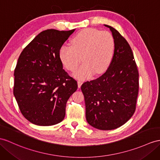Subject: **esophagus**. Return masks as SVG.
<instances>
[{
  "instance_id": "esophagus-1",
  "label": "esophagus",
  "mask_w": 160,
  "mask_h": 160,
  "mask_svg": "<svg viewBox=\"0 0 160 160\" xmlns=\"http://www.w3.org/2000/svg\"><path fill=\"white\" fill-rule=\"evenodd\" d=\"M77 84H78V88H80L81 86V85L83 84V82L81 81H77Z\"/></svg>"
}]
</instances>
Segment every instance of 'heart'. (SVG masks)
Returning a JSON list of instances; mask_svg holds the SVG:
<instances>
[{"mask_svg":"<svg viewBox=\"0 0 160 160\" xmlns=\"http://www.w3.org/2000/svg\"><path fill=\"white\" fill-rule=\"evenodd\" d=\"M71 45H62L59 56L70 71H75L81 62L84 63L75 72L79 79L90 78L93 73H103L109 66L115 51V40L107 31L88 28L81 30L71 41Z\"/></svg>","mask_w":160,"mask_h":160,"instance_id":"b5f03b06","label":"heart"}]
</instances>
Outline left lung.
<instances>
[{
    "mask_svg": "<svg viewBox=\"0 0 160 160\" xmlns=\"http://www.w3.org/2000/svg\"><path fill=\"white\" fill-rule=\"evenodd\" d=\"M115 40L113 57L102 76L81 85L85 117L89 125L102 130L116 129L134 113L139 81L132 49L125 38L112 26Z\"/></svg>",
    "mask_w": 160,
    "mask_h": 160,
    "instance_id": "left-lung-1",
    "label": "left lung"
}]
</instances>
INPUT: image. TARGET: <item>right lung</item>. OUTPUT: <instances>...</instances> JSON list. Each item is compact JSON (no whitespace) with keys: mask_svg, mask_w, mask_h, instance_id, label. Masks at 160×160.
<instances>
[{"mask_svg":"<svg viewBox=\"0 0 160 160\" xmlns=\"http://www.w3.org/2000/svg\"><path fill=\"white\" fill-rule=\"evenodd\" d=\"M75 29H48L23 49L14 71L13 94L22 114L37 126L61 122L77 82L63 69L60 49Z\"/></svg>","mask_w":160,"mask_h":160,"instance_id":"1","label":"right lung"}]
</instances>
